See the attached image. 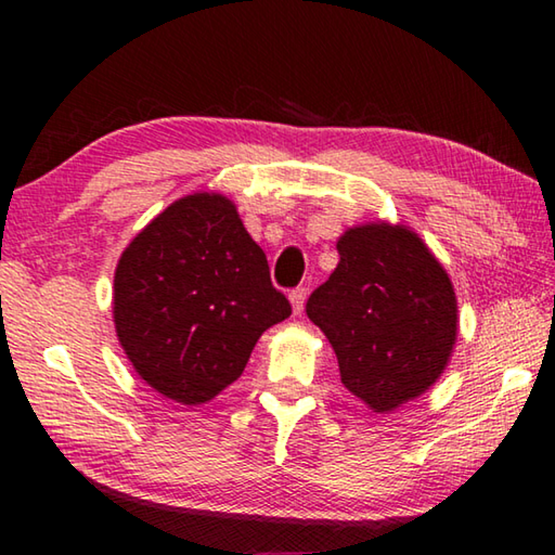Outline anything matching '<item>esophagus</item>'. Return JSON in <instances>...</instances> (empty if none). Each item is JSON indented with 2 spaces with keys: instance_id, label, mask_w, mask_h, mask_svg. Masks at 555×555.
<instances>
[{
  "instance_id": "obj_1",
  "label": "esophagus",
  "mask_w": 555,
  "mask_h": 555,
  "mask_svg": "<svg viewBox=\"0 0 555 555\" xmlns=\"http://www.w3.org/2000/svg\"><path fill=\"white\" fill-rule=\"evenodd\" d=\"M291 298V306H294V313H304V306H306V288H294L288 294Z\"/></svg>"
}]
</instances>
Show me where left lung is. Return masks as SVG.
Here are the masks:
<instances>
[{"label":"left lung","mask_w":555,"mask_h":555,"mask_svg":"<svg viewBox=\"0 0 555 555\" xmlns=\"http://www.w3.org/2000/svg\"><path fill=\"white\" fill-rule=\"evenodd\" d=\"M337 255L306 313L331 340L345 389L389 413L443 374L457 340L455 291L424 240L403 224L350 228Z\"/></svg>","instance_id":"8db88e82"}]
</instances>
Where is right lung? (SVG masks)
Listing matches in <instances>:
<instances>
[{
  "instance_id": "add662e5",
  "label": "right lung",
  "mask_w": 555,
  "mask_h": 555,
  "mask_svg": "<svg viewBox=\"0 0 555 555\" xmlns=\"http://www.w3.org/2000/svg\"><path fill=\"white\" fill-rule=\"evenodd\" d=\"M119 345L149 387L185 406L240 379L267 327L291 315L234 203L193 193L156 215L115 271Z\"/></svg>"
}]
</instances>
